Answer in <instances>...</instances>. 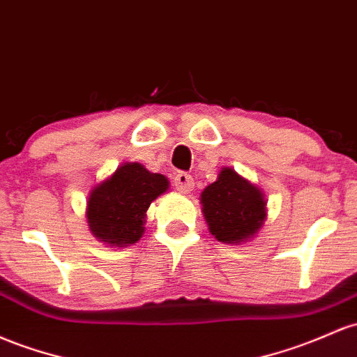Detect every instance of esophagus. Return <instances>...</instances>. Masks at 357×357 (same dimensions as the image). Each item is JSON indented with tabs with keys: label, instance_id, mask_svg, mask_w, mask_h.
I'll use <instances>...</instances> for the list:
<instances>
[{
	"label": "esophagus",
	"instance_id": "34e87169",
	"mask_svg": "<svg viewBox=\"0 0 357 357\" xmlns=\"http://www.w3.org/2000/svg\"><path fill=\"white\" fill-rule=\"evenodd\" d=\"M174 188L179 191V193H190V191H193L195 188V181L193 178H191L190 174H186V172H179V174H176L174 178Z\"/></svg>",
	"mask_w": 357,
	"mask_h": 357
}]
</instances>
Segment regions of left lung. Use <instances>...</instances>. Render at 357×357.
<instances>
[{"label":"left lung","mask_w":357,"mask_h":357,"mask_svg":"<svg viewBox=\"0 0 357 357\" xmlns=\"http://www.w3.org/2000/svg\"><path fill=\"white\" fill-rule=\"evenodd\" d=\"M199 202L211 236L223 244L248 242L264 225V195L232 167H222L217 181L202 191Z\"/></svg>","instance_id":"8db88e82"}]
</instances>
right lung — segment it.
<instances>
[{
    "instance_id": "add662e5",
    "label": "right lung",
    "mask_w": 357,
    "mask_h": 357,
    "mask_svg": "<svg viewBox=\"0 0 357 357\" xmlns=\"http://www.w3.org/2000/svg\"><path fill=\"white\" fill-rule=\"evenodd\" d=\"M167 188L166 176L147 171L139 162L121 164L89 193L86 208L89 230L113 248L135 244L146 230L147 208Z\"/></svg>"
}]
</instances>
